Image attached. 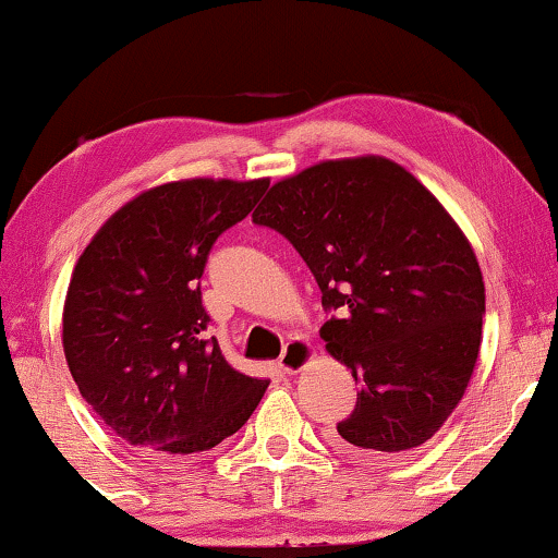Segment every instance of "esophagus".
Here are the masks:
<instances>
[{
	"label": "esophagus",
	"mask_w": 558,
	"mask_h": 558,
	"mask_svg": "<svg viewBox=\"0 0 558 558\" xmlns=\"http://www.w3.org/2000/svg\"><path fill=\"white\" fill-rule=\"evenodd\" d=\"M313 356H315V349L307 341H292L284 349V353H281L279 368L284 374H296L310 364V359Z\"/></svg>",
	"instance_id": "34e87169"
}]
</instances>
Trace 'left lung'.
<instances>
[{"mask_svg": "<svg viewBox=\"0 0 558 558\" xmlns=\"http://www.w3.org/2000/svg\"><path fill=\"white\" fill-rule=\"evenodd\" d=\"M253 222L300 251L338 310L320 338L361 387L338 451L385 461L436 436L474 374L484 315L476 253L436 194L392 158H330L279 179Z\"/></svg>", "mask_w": 558, "mask_h": 558, "instance_id": "1", "label": "left lung"}]
</instances>
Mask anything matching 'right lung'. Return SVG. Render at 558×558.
Wrapping results in <instances>:
<instances>
[{
    "mask_svg": "<svg viewBox=\"0 0 558 558\" xmlns=\"http://www.w3.org/2000/svg\"><path fill=\"white\" fill-rule=\"evenodd\" d=\"M269 179L194 177L135 194L94 233L63 302V353L99 421L133 448L192 456L241 428L269 379L207 336L197 281L217 235Z\"/></svg>",
    "mask_w": 558,
    "mask_h": 558,
    "instance_id": "add662e5",
    "label": "right lung"
}]
</instances>
